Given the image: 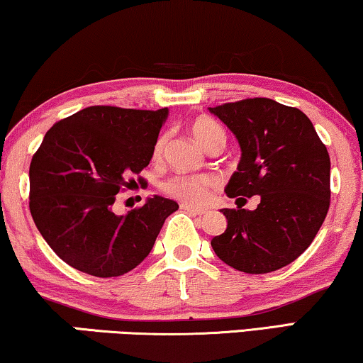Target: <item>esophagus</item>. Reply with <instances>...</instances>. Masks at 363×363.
I'll return each mask as SVG.
<instances>
[{"label":"esophagus","mask_w":363,"mask_h":363,"mask_svg":"<svg viewBox=\"0 0 363 363\" xmlns=\"http://www.w3.org/2000/svg\"><path fill=\"white\" fill-rule=\"evenodd\" d=\"M182 211H186L189 213H192V216H203L207 211L206 208H199V207H192V206H187V203H182L181 206Z\"/></svg>","instance_id":"obj_1"}]
</instances>
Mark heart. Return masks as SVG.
<instances>
[{
  "instance_id": "1",
  "label": "heart",
  "mask_w": 363,
  "mask_h": 363,
  "mask_svg": "<svg viewBox=\"0 0 363 363\" xmlns=\"http://www.w3.org/2000/svg\"><path fill=\"white\" fill-rule=\"evenodd\" d=\"M192 136L201 145L203 150H208L213 145H225V133H223L222 126L211 118H197L191 126ZM166 136H160L156 141L155 150H152V156L155 160H160L164 151ZM217 187V179L208 174H191V176H174L164 182L166 194L171 197L177 199L187 206H202L208 201L213 189Z\"/></svg>"
}]
</instances>
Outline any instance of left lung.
Wrapping results in <instances>:
<instances>
[{
    "label": "left lung",
    "mask_w": 363,
    "mask_h": 363,
    "mask_svg": "<svg viewBox=\"0 0 363 363\" xmlns=\"http://www.w3.org/2000/svg\"><path fill=\"white\" fill-rule=\"evenodd\" d=\"M237 136L242 157L225 192L237 208H222L227 228L212 248L228 267L272 273L313 243L330 206V160L311 120L272 99H245L213 106ZM259 195L255 211L238 200Z\"/></svg>",
    "instance_id": "1"
}]
</instances>
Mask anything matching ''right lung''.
Masks as SVG:
<instances>
[{
  "label": "right lung",
  "mask_w": 363,
  "mask_h": 363,
  "mask_svg": "<svg viewBox=\"0 0 363 363\" xmlns=\"http://www.w3.org/2000/svg\"><path fill=\"white\" fill-rule=\"evenodd\" d=\"M166 118L167 108L96 105L45 133L29 166V208L49 247L72 268L99 278L131 272L179 208L155 196L126 216L113 212L116 194L150 164Z\"/></svg>",
  "instance_id": "obj_1"
}]
</instances>
